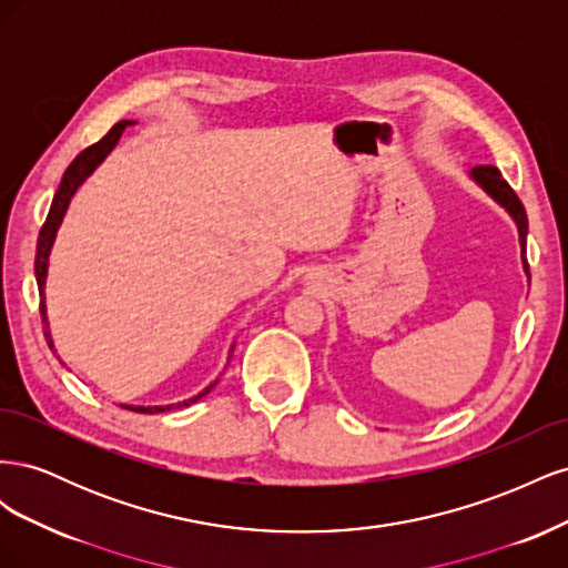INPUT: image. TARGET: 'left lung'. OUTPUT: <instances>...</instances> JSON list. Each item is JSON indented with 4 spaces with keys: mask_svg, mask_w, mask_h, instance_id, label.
<instances>
[{
    "mask_svg": "<svg viewBox=\"0 0 568 568\" xmlns=\"http://www.w3.org/2000/svg\"><path fill=\"white\" fill-rule=\"evenodd\" d=\"M469 178L484 189V192L495 201L500 203L503 209L511 215L514 225L519 230V244H521V263H524V272L526 277L530 280V272H528V261H526V234H528V217L524 211V203L519 201V196L514 194V189L503 180L500 170L493 168V165H478L474 168Z\"/></svg>",
    "mask_w": 568,
    "mask_h": 568,
    "instance_id": "1",
    "label": "left lung"
}]
</instances>
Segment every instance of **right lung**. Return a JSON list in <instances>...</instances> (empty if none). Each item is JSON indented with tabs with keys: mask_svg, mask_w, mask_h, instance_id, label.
<instances>
[{
	"mask_svg": "<svg viewBox=\"0 0 568 568\" xmlns=\"http://www.w3.org/2000/svg\"><path fill=\"white\" fill-rule=\"evenodd\" d=\"M132 125V120H120V123H115L109 134L104 136V140H99L97 144L84 149L80 156L65 168L63 173V180L57 189L54 194V201H51V209H49V215H47V222L40 230V239H38V253H36V280H38V288H40V313H42V324H44V338L49 343V348L54 351V341H51V332H49V320H47V305H44V284H47V270H49V253H51V246H54V239H57V232L61 227V220L68 211V203H71L73 194L78 192V186L88 180L94 170L104 163V159L109 156V153L113 151V146L118 144L120 134H123V130ZM234 351V346L230 348V353ZM57 353V351H54ZM230 363V359H227ZM217 382H213L211 386H205L201 393H196L194 398L189 400H182V403H173V405H120L123 409H134V412H144V415H156V412H168V409H180V407H189L192 403L201 400L205 393H211L213 386Z\"/></svg>",
	"mask_w": 568,
	"mask_h": 568,
	"instance_id": "obj_1",
	"label": "right lung"
}]
</instances>
